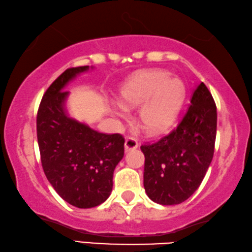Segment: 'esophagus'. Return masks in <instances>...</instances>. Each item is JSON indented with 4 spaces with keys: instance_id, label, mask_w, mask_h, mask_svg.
I'll return each mask as SVG.
<instances>
[{
    "instance_id": "34e87169",
    "label": "esophagus",
    "mask_w": 252,
    "mask_h": 252,
    "mask_svg": "<svg viewBox=\"0 0 252 252\" xmlns=\"http://www.w3.org/2000/svg\"><path fill=\"white\" fill-rule=\"evenodd\" d=\"M125 148H126V151L134 150V149L138 148V141H136L134 138H132V136H129V138L126 139Z\"/></svg>"
}]
</instances>
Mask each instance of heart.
Here are the masks:
<instances>
[{"instance_id": "b5f03b06", "label": "heart", "mask_w": 252, "mask_h": 252, "mask_svg": "<svg viewBox=\"0 0 252 252\" xmlns=\"http://www.w3.org/2000/svg\"><path fill=\"white\" fill-rule=\"evenodd\" d=\"M187 87L179 76H170L164 70H147L127 81L121 90V101L127 108H138L139 122L150 135L167 132L176 123L185 103ZM117 116H125L126 109L118 104Z\"/></svg>"}]
</instances>
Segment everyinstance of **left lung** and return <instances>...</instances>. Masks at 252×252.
I'll return each mask as SVG.
<instances>
[{
	"instance_id": "8db88e82",
	"label": "left lung",
	"mask_w": 252,
	"mask_h": 252,
	"mask_svg": "<svg viewBox=\"0 0 252 252\" xmlns=\"http://www.w3.org/2000/svg\"><path fill=\"white\" fill-rule=\"evenodd\" d=\"M217 134V106L206 84L193 91L189 109L171 133L141 146L143 186L163 206L186 201L201 185L210 165Z\"/></svg>"
}]
</instances>
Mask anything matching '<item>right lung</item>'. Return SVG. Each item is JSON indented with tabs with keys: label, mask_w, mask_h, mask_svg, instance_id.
I'll list each match as a JSON object with an SVG mask.
<instances>
[{
	"label": "right lung",
	"mask_w": 252,
	"mask_h": 252,
	"mask_svg": "<svg viewBox=\"0 0 252 252\" xmlns=\"http://www.w3.org/2000/svg\"><path fill=\"white\" fill-rule=\"evenodd\" d=\"M89 66L65 70L45 91L36 117L43 171L67 203L88 209L109 198L113 172L125 155L121 134L100 133L67 116L65 85Z\"/></svg>",
	"instance_id": "obj_1"
}]
</instances>
